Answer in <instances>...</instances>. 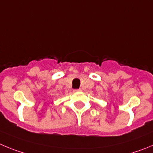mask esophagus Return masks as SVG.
<instances>
[{
    "label": "esophagus",
    "instance_id": "esophagus-1",
    "mask_svg": "<svg viewBox=\"0 0 153 153\" xmlns=\"http://www.w3.org/2000/svg\"><path fill=\"white\" fill-rule=\"evenodd\" d=\"M82 91V89H75V90H74V91L78 92V91Z\"/></svg>",
    "mask_w": 153,
    "mask_h": 153
}]
</instances>
